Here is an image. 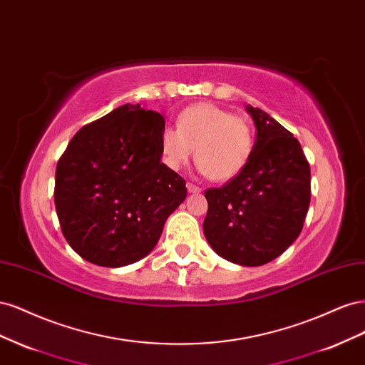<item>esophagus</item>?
I'll return each mask as SVG.
<instances>
[{
	"label": "esophagus",
	"mask_w": 365,
	"mask_h": 365,
	"mask_svg": "<svg viewBox=\"0 0 365 365\" xmlns=\"http://www.w3.org/2000/svg\"><path fill=\"white\" fill-rule=\"evenodd\" d=\"M187 190H189L190 193H200L201 192V187L193 184V182H187Z\"/></svg>",
	"instance_id": "1"
}]
</instances>
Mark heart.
Masks as SVG:
<instances>
[{"instance_id":"1","label":"heart","mask_w":365,"mask_h":365,"mask_svg":"<svg viewBox=\"0 0 365 365\" xmlns=\"http://www.w3.org/2000/svg\"><path fill=\"white\" fill-rule=\"evenodd\" d=\"M176 126L161 132V153L176 170L189 161L196 148L201 172L215 181H228L247 168L252 155V129L244 118L215 103H195L178 115Z\"/></svg>"}]
</instances>
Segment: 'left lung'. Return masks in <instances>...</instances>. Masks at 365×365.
I'll use <instances>...</instances> for the list:
<instances>
[{"mask_svg":"<svg viewBox=\"0 0 365 365\" xmlns=\"http://www.w3.org/2000/svg\"><path fill=\"white\" fill-rule=\"evenodd\" d=\"M252 155L236 178L205 190L204 235L219 254L242 267L279 257L302 233L311 202V168L298 140L259 108Z\"/></svg>","mask_w":365,"mask_h":365,"instance_id":"obj_1","label":"left lung"}]
</instances>
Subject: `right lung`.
Wrapping results in <instances>:
<instances>
[{"mask_svg": "<svg viewBox=\"0 0 365 365\" xmlns=\"http://www.w3.org/2000/svg\"><path fill=\"white\" fill-rule=\"evenodd\" d=\"M164 117L126 103L83 126L56 165L63 237L98 267H126L157 245L185 200V180L161 163Z\"/></svg>", "mask_w": 365, "mask_h": 365, "instance_id": "right-lung-1", "label": "right lung"}]
</instances>
